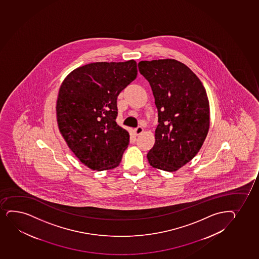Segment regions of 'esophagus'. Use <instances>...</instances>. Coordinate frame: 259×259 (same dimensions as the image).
<instances>
[{
    "label": "esophagus",
    "instance_id": "obj_1",
    "mask_svg": "<svg viewBox=\"0 0 259 259\" xmlns=\"http://www.w3.org/2000/svg\"><path fill=\"white\" fill-rule=\"evenodd\" d=\"M135 133L137 136H139V135L142 134L143 132V128L142 126H138L137 128H135Z\"/></svg>",
    "mask_w": 259,
    "mask_h": 259
}]
</instances>
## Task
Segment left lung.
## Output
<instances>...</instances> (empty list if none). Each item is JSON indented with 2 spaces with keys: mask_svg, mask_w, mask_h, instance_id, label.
Returning a JSON list of instances; mask_svg holds the SVG:
<instances>
[{
  "mask_svg": "<svg viewBox=\"0 0 259 259\" xmlns=\"http://www.w3.org/2000/svg\"><path fill=\"white\" fill-rule=\"evenodd\" d=\"M158 110L155 143L147 157L153 167L174 172L190 161L202 147L210 125L205 87L190 68L178 60L141 61Z\"/></svg>",
  "mask_w": 259,
  "mask_h": 259,
  "instance_id": "1",
  "label": "left lung"
}]
</instances>
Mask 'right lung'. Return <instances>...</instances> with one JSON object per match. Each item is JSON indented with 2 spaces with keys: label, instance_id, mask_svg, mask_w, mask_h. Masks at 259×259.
<instances>
[{
  "label": "right lung",
  "instance_id": "obj_1",
  "mask_svg": "<svg viewBox=\"0 0 259 259\" xmlns=\"http://www.w3.org/2000/svg\"><path fill=\"white\" fill-rule=\"evenodd\" d=\"M137 75V62H96L63 81L56 104L60 133L78 160L97 171L118 166L130 143L116 122L119 93Z\"/></svg>",
  "mask_w": 259,
  "mask_h": 259
}]
</instances>
